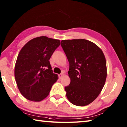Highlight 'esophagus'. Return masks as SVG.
<instances>
[{"mask_svg":"<svg viewBox=\"0 0 127 127\" xmlns=\"http://www.w3.org/2000/svg\"><path fill=\"white\" fill-rule=\"evenodd\" d=\"M64 75V72H62L61 74H60L59 75V78H62V77Z\"/></svg>","mask_w":127,"mask_h":127,"instance_id":"esophagus-1","label":"esophagus"}]
</instances>
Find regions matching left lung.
Segmentation results:
<instances>
[{
  "instance_id": "obj_1",
  "label": "left lung",
  "mask_w": 127,
  "mask_h": 127,
  "mask_svg": "<svg viewBox=\"0 0 127 127\" xmlns=\"http://www.w3.org/2000/svg\"><path fill=\"white\" fill-rule=\"evenodd\" d=\"M67 57L70 83L65 87L66 96L74 105L86 106L97 98L107 76L106 62L102 51L95 44L85 39L62 40Z\"/></svg>"
}]
</instances>
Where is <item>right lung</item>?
Returning a JSON list of instances; mask_svg holds the SVG:
<instances>
[{"mask_svg": "<svg viewBox=\"0 0 127 127\" xmlns=\"http://www.w3.org/2000/svg\"><path fill=\"white\" fill-rule=\"evenodd\" d=\"M61 44L46 36L34 38L21 49L17 58L14 77L21 94L27 100L41 101L49 95L58 79L49 59Z\"/></svg>", "mask_w": 127, "mask_h": 127, "instance_id": "add662e5", "label": "right lung"}]
</instances>
